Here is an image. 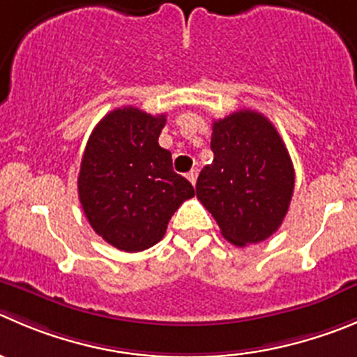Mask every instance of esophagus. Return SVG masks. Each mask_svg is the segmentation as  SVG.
Masks as SVG:
<instances>
[{
  "label": "esophagus",
  "mask_w": 357,
  "mask_h": 357,
  "mask_svg": "<svg viewBox=\"0 0 357 357\" xmlns=\"http://www.w3.org/2000/svg\"><path fill=\"white\" fill-rule=\"evenodd\" d=\"M188 178H189V182H191L192 185L196 184V178H198V169H191V172L188 173Z\"/></svg>",
  "instance_id": "34e87169"
}]
</instances>
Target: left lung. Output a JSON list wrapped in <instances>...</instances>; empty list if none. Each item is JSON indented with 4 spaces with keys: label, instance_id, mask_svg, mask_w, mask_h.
<instances>
[{
    "label": "left lung",
    "instance_id": "8db88e82",
    "mask_svg": "<svg viewBox=\"0 0 357 357\" xmlns=\"http://www.w3.org/2000/svg\"><path fill=\"white\" fill-rule=\"evenodd\" d=\"M213 161L202 169L196 196L224 238L245 247L277 231L294 191L286 144L263 114L238 110L213 121Z\"/></svg>",
    "mask_w": 357,
    "mask_h": 357
}]
</instances>
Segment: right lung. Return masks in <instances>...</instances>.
I'll use <instances>...</instances> for the list:
<instances>
[{
  "instance_id": "right-lung-1",
  "label": "right lung",
  "mask_w": 357,
  "mask_h": 357,
  "mask_svg": "<svg viewBox=\"0 0 357 357\" xmlns=\"http://www.w3.org/2000/svg\"><path fill=\"white\" fill-rule=\"evenodd\" d=\"M165 122L166 115L115 108L84 151L80 205L94 231L124 252L155 245L175 210L195 196L191 182L173 172L172 152L158 144Z\"/></svg>"
}]
</instances>
